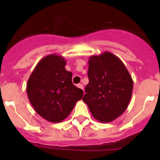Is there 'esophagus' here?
<instances>
[{
  "label": "esophagus",
  "mask_w": 160,
  "mask_h": 160,
  "mask_svg": "<svg viewBox=\"0 0 160 160\" xmlns=\"http://www.w3.org/2000/svg\"><path fill=\"white\" fill-rule=\"evenodd\" d=\"M77 88H80V89H82V90H83V84H82V83H79V84H77Z\"/></svg>",
  "instance_id": "1"
}]
</instances>
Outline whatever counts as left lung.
I'll use <instances>...</instances> for the list:
<instances>
[{
	"instance_id": "left-lung-1",
	"label": "left lung",
	"mask_w": 160,
	"mask_h": 160,
	"mask_svg": "<svg viewBox=\"0 0 160 160\" xmlns=\"http://www.w3.org/2000/svg\"><path fill=\"white\" fill-rule=\"evenodd\" d=\"M89 83L83 102L93 117L101 122H111L126 110L132 98L133 80L118 57L109 52L91 56L88 60Z\"/></svg>"
}]
</instances>
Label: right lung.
<instances>
[{
    "label": "right lung",
    "instance_id": "add662e5",
    "mask_svg": "<svg viewBox=\"0 0 160 160\" xmlns=\"http://www.w3.org/2000/svg\"><path fill=\"white\" fill-rule=\"evenodd\" d=\"M62 56L50 54L43 57L30 75L27 94L35 111L53 123L63 121L70 115L83 91L74 86L72 72L66 70Z\"/></svg>",
    "mask_w": 160,
    "mask_h": 160
}]
</instances>
